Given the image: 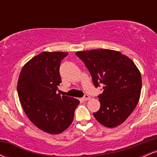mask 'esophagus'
Listing matches in <instances>:
<instances>
[{
	"instance_id": "esophagus-1",
	"label": "esophagus",
	"mask_w": 157,
	"mask_h": 157,
	"mask_svg": "<svg viewBox=\"0 0 157 157\" xmlns=\"http://www.w3.org/2000/svg\"><path fill=\"white\" fill-rule=\"evenodd\" d=\"M90 99H91V97H90L89 95L88 94H85V96L82 97V100H83V101H87V100H89Z\"/></svg>"
}]
</instances>
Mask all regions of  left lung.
Here are the masks:
<instances>
[{
    "instance_id": "8db88e82",
    "label": "left lung",
    "mask_w": 157,
    "mask_h": 157,
    "mask_svg": "<svg viewBox=\"0 0 157 157\" xmlns=\"http://www.w3.org/2000/svg\"><path fill=\"white\" fill-rule=\"evenodd\" d=\"M92 77L95 87L103 85L98 96L100 109L94 116L102 125H121L133 112L142 89L140 70L133 60L121 52L110 49L77 52Z\"/></svg>"
}]
</instances>
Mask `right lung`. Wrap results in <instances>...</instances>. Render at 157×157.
Instances as JSON below:
<instances>
[{"label":"right lung","mask_w":157,"mask_h":157,"mask_svg":"<svg viewBox=\"0 0 157 157\" xmlns=\"http://www.w3.org/2000/svg\"><path fill=\"white\" fill-rule=\"evenodd\" d=\"M67 52H44L23 66L17 81L21 105L30 121L40 130L58 134L69 127L80 101L57 94L60 66Z\"/></svg>","instance_id":"1"}]
</instances>
